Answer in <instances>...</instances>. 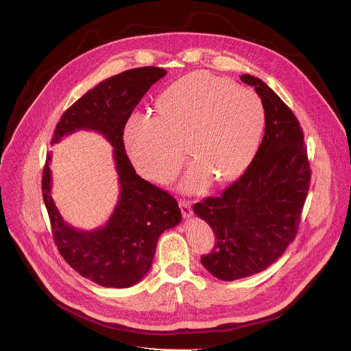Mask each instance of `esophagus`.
<instances>
[{
	"label": "esophagus",
	"mask_w": 351,
	"mask_h": 351,
	"mask_svg": "<svg viewBox=\"0 0 351 351\" xmlns=\"http://www.w3.org/2000/svg\"><path fill=\"white\" fill-rule=\"evenodd\" d=\"M180 208H181L182 216H184L185 219H189V217L192 216V208H191V202H189V201H180Z\"/></svg>",
	"instance_id": "obj_1"
}]
</instances>
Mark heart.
Returning <instances> with one entry per match:
<instances>
[{"label": "heart", "mask_w": 351, "mask_h": 351, "mask_svg": "<svg viewBox=\"0 0 351 351\" xmlns=\"http://www.w3.org/2000/svg\"><path fill=\"white\" fill-rule=\"evenodd\" d=\"M159 116L135 112L124 128L128 156L141 176L170 182L184 163H193L180 189L200 193L212 178L227 182L250 165L265 125L261 99L246 88L209 73H191L171 84L159 99Z\"/></svg>", "instance_id": "b5f03b06"}]
</instances>
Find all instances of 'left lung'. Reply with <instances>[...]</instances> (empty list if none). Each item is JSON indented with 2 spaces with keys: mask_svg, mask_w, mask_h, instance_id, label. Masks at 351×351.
<instances>
[{
  "mask_svg": "<svg viewBox=\"0 0 351 351\" xmlns=\"http://www.w3.org/2000/svg\"><path fill=\"white\" fill-rule=\"evenodd\" d=\"M265 108V135L242 177L193 212L212 228L216 243L201 256L216 278L234 281L267 269L293 242L311 170L300 124L263 81L243 74Z\"/></svg>",
  "mask_w": 351,
  "mask_h": 351,
  "instance_id": "obj_1",
  "label": "left lung"
}]
</instances>
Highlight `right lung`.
I'll return each instance as SVG.
<instances>
[{"label":"right lung","instance_id":"right-lung-1","mask_svg":"<svg viewBox=\"0 0 351 351\" xmlns=\"http://www.w3.org/2000/svg\"><path fill=\"white\" fill-rule=\"evenodd\" d=\"M166 75L160 67L123 71L100 82L75 101L56 124L51 145L75 131L101 134L113 147L119 199L99 228L82 231L63 220L51 196V154L42 178L52 237L64 261L82 277L105 288H130L150 270L158 238L180 224L177 200L139 177L124 149V127L151 86Z\"/></svg>","mask_w":351,"mask_h":351}]
</instances>
